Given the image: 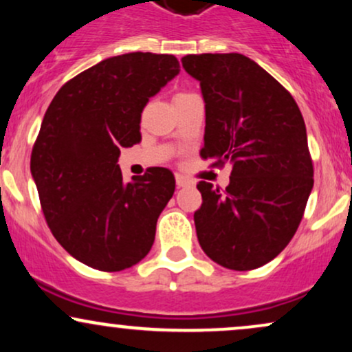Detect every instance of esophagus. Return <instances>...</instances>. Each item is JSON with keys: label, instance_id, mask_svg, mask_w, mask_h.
I'll list each match as a JSON object with an SVG mask.
<instances>
[{"label": "esophagus", "instance_id": "1", "mask_svg": "<svg viewBox=\"0 0 352 352\" xmlns=\"http://www.w3.org/2000/svg\"><path fill=\"white\" fill-rule=\"evenodd\" d=\"M175 180H177V185H179V187H192L193 185L192 179H188V177H185V175H180V173H177Z\"/></svg>", "mask_w": 352, "mask_h": 352}]
</instances>
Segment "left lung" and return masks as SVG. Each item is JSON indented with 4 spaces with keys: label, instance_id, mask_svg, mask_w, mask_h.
I'll return each instance as SVG.
<instances>
[{
    "label": "left lung",
    "instance_id": "left-lung-1",
    "mask_svg": "<svg viewBox=\"0 0 352 352\" xmlns=\"http://www.w3.org/2000/svg\"><path fill=\"white\" fill-rule=\"evenodd\" d=\"M182 66L200 80L205 100L200 157L212 167L232 165L225 190L197 184L200 246L225 268H260L292 241L314 184L301 111L273 76L238 52L188 54Z\"/></svg>",
    "mask_w": 352,
    "mask_h": 352
}]
</instances>
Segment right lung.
I'll list each match as a JSON object with an SVG mask.
<instances>
[{
  "label": "right lung",
  "instance_id": "add662e5",
  "mask_svg": "<svg viewBox=\"0 0 352 352\" xmlns=\"http://www.w3.org/2000/svg\"><path fill=\"white\" fill-rule=\"evenodd\" d=\"M179 72L172 54L129 52L82 71L51 100L31 173L47 227L80 263L120 272L151 252L175 177L152 167L124 184L117 159L140 140L148 98Z\"/></svg>",
  "mask_w": 352,
  "mask_h": 352
}]
</instances>
